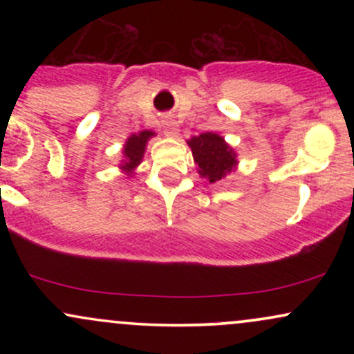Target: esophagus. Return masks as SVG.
<instances>
[{
    "label": "esophagus",
    "mask_w": 354,
    "mask_h": 354,
    "mask_svg": "<svg viewBox=\"0 0 354 354\" xmlns=\"http://www.w3.org/2000/svg\"><path fill=\"white\" fill-rule=\"evenodd\" d=\"M163 128H165V135L166 136L176 138L178 135H180V128H178L176 121H174V120H166Z\"/></svg>",
    "instance_id": "obj_1"
}]
</instances>
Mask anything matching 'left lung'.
I'll use <instances>...</instances> for the list:
<instances>
[{
  "mask_svg": "<svg viewBox=\"0 0 354 354\" xmlns=\"http://www.w3.org/2000/svg\"><path fill=\"white\" fill-rule=\"evenodd\" d=\"M186 143L193 153L198 173L209 181V185L223 181L228 174L236 171L238 154L218 133H201L200 136H191Z\"/></svg>",
  "mask_w": 354,
  "mask_h": 354,
  "instance_id": "1",
  "label": "left lung"
}]
</instances>
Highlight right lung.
<instances>
[{"label":"right lung","instance_id":"right-lung-1","mask_svg":"<svg viewBox=\"0 0 354 354\" xmlns=\"http://www.w3.org/2000/svg\"><path fill=\"white\" fill-rule=\"evenodd\" d=\"M153 136H156V133L151 129H143L140 133H133L131 136H128V140L123 145V158L120 161V169L126 178L135 176V171L138 166L143 161L146 145L151 140Z\"/></svg>","mask_w":354,"mask_h":354}]
</instances>
